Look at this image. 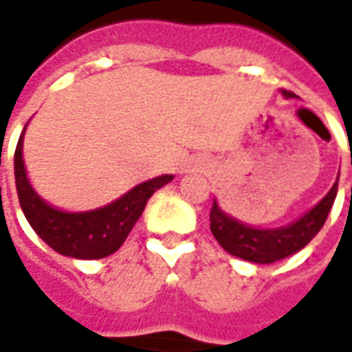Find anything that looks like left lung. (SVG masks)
I'll return each mask as SVG.
<instances>
[{"label": "left lung", "instance_id": "8db88e82", "mask_svg": "<svg viewBox=\"0 0 352 352\" xmlns=\"http://www.w3.org/2000/svg\"><path fill=\"white\" fill-rule=\"evenodd\" d=\"M285 98H292V92L283 90ZM340 181V177H338ZM338 194V183H333L330 192L318 201L317 206L305 213L302 219L292 222L290 226L275 230H258L247 226L243 222L232 219L222 211L221 207L213 201L209 221L211 232L221 247L232 256L249 260L254 264H273L302 251L313 237L317 236L318 230L324 226L328 213L333 206V199Z\"/></svg>", "mask_w": 352, "mask_h": 352}]
</instances>
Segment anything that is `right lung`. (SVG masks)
Segmentation results:
<instances>
[{"label":"right lung","instance_id":"1","mask_svg":"<svg viewBox=\"0 0 352 352\" xmlns=\"http://www.w3.org/2000/svg\"><path fill=\"white\" fill-rule=\"evenodd\" d=\"M24 135V131H22ZM22 135L14 151V181L22 211L30 226L50 249L64 256L80 260L105 258L120 249L139 221L154 192L168 184L173 175H162L131 188L122 198L94 211L65 213L50 207L37 196L26 177L22 160Z\"/></svg>","mask_w":352,"mask_h":352}]
</instances>
